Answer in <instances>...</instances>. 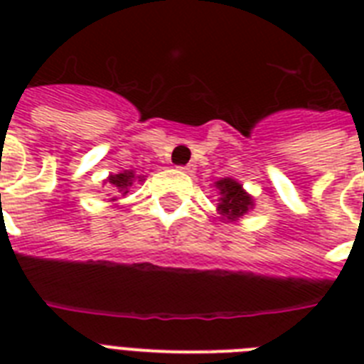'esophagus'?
<instances>
[{
    "label": "esophagus",
    "instance_id": "obj_1",
    "mask_svg": "<svg viewBox=\"0 0 364 364\" xmlns=\"http://www.w3.org/2000/svg\"><path fill=\"white\" fill-rule=\"evenodd\" d=\"M179 170L185 171V173H194L196 168H194V164H187V166H179Z\"/></svg>",
    "mask_w": 364,
    "mask_h": 364
}]
</instances>
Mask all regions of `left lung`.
I'll use <instances>...</instances> for the list:
<instances>
[{
	"label": "left lung",
	"instance_id": "left-lung-1",
	"mask_svg": "<svg viewBox=\"0 0 364 364\" xmlns=\"http://www.w3.org/2000/svg\"><path fill=\"white\" fill-rule=\"evenodd\" d=\"M219 194L217 213L223 223H238L255 208V198L232 177H223L213 183Z\"/></svg>",
	"mask_w": 364,
	"mask_h": 364
}]
</instances>
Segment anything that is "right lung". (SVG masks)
I'll use <instances>...</instances> for the list:
<instances>
[{
  "instance_id": "1",
  "label": "right lung",
  "mask_w": 364,
  "mask_h": 364,
  "mask_svg": "<svg viewBox=\"0 0 364 364\" xmlns=\"http://www.w3.org/2000/svg\"><path fill=\"white\" fill-rule=\"evenodd\" d=\"M134 181H145V176H136V171L134 170H124V171H119V173H111L105 183L109 185V191H111V196L109 202H117L119 198L126 196L128 194V188L134 185Z\"/></svg>"
}]
</instances>
